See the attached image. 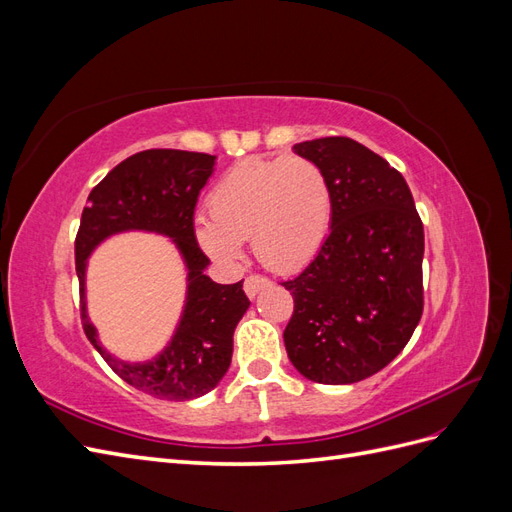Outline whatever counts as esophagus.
<instances>
[{
  "label": "esophagus",
  "instance_id": "obj_1",
  "mask_svg": "<svg viewBox=\"0 0 512 512\" xmlns=\"http://www.w3.org/2000/svg\"><path fill=\"white\" fill-rule=\"evenodd\" d=\"M271 282L267 280V277H260V275H250L245 280V284H243V288H245V294L250 299H254L256 294L262 290V288H267Z\"/></svg>",
  "mask_w": 512,
  "mask_h": 512
}]
</instances>
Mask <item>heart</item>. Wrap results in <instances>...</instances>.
Listing matches in <instances>:
<instances>
[{
	"mask_svg": "<svg viewBox=\"0 0 512 512\" xmlns=\"http://www.w3.org/2000/svg\"><path fill=\"white\" fill-rule=\"evenodd\" d=\"M331 185L309 158H245L228 168L209 194V215L194 220L200 250L237 262L252 239L260 262L294 271L312 260L329 235Z\"/></svg>",
	"mask_w": 512,
	"mask_h": 512,
	"instance_id": "1",
	"label": "heart"
}]
</instances>
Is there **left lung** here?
<instances>
[{
    "instance_id": "obj_1",
    "label": "left lung",
    "mask_w": 512,
    "mask_h": 512,
    "mask_svg": "<svg viewBox=\"0 0 512 512\" xmlns=\"http://www.w3.org/2000/svg\"><path fill=\"white\" fill-rule=\"evenodd\" d=\"M331 185L320 252L282 286L294 297L284 331L290 363L320 384L378 374L404 350L423 314L425 235L401 173L346 136L297 143Z\"/></svg>"
}]
</instances>
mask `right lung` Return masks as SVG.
<instances>
[{"mask_svg": "<svg viewBox=\"0 0 512 512\" xmlns=\"http://www.w3.org/2000/svg\"><path fill=\"white\" fill-rule=\"evenodd\" d=\"M215 162L218 156L181 149L134 153L91 190L74 243L85 335L121 380L158 399L190 401L213 391L230 367L232 335L250 307L243 282L222 286L205 273L209 258L194 237L196 200ZM123 231L166 236L186 269V299L176 331L145 362H123L108 351L86 309L88 258L106 238Z\"/></svg>", "mask_w": 512, "mask_h": 512, "instance_id": "right-lung-1", "label": "right lung"}]
</instances>
